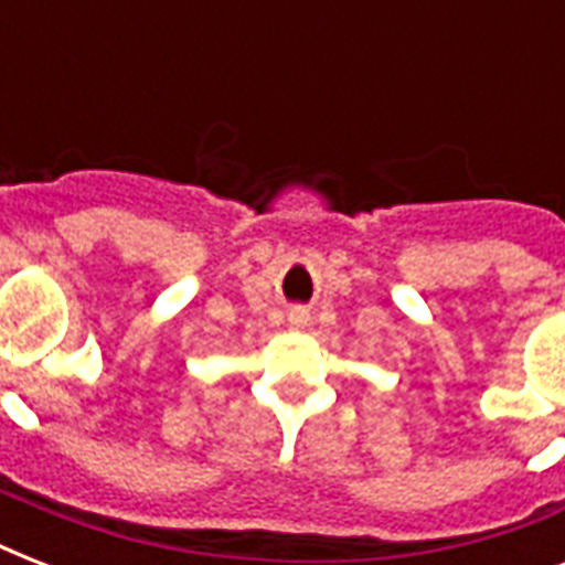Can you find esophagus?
<instances>
[{"label": "esophagus", "mask_w": 565, "mask_h": 565, "mask_svg": "<svg viewBox=\"0 0 565 565\" xmlns=\"http://www.w3.org/2000/svg\"><path fill=\"white\" fill-rule=\"evenodd\" d=\"M305 322H308V313H305V310H299V308L292 310V313H290V326L301 328V326H305Z\"/></svg>", "instance_id": "obj_1"}]
</instances>
